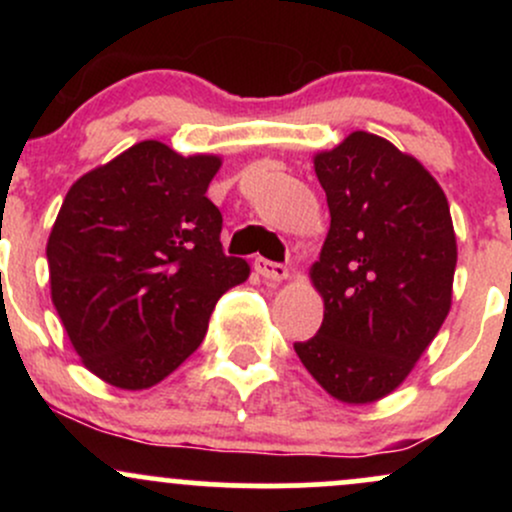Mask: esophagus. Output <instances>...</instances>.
<instances>
[{
  "label": "esophagus",
  "instance_id": "1",
  "mask_svg": "<svg viewBox=\"0 0 512 512\" xmlns=\"http://www.w3.org/2000/svg\"><path fill=\"white\" fill-rule=\"evenodd\" d=\"M255 272L267 281H284L286 276H289V267L281 262H272V260H264V257H257Z\"/></svg>",
  "mask_w": 512,
  "mask_h": 512
}]
</instances>
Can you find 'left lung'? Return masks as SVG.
Listing matches in <instances>:
<instances>
[{
    "instance_id": "1",
    "label": "left lung",
    "mask_w": 512,
    "mask_h": 512,
    "mask_svg": "<svg viewBox=\"0 0 512 512\" xmlns=\"http://www.w3.org/2000/svg\"><path fill=\"white\" fill-rule=\"evenodd\" d=\"M315 173L332 216L310 269L325 317L293 349L332 397L368 404L402 385L448 317L450 207L416 158L368 132L317 154Z\"/></svg>"
}]
</instances>
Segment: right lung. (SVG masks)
<instances>
[{
	"instance_id": "right-lung-1",
	"label": "right lung",
	"mask_w": 512,
	"mask_h": 512,
	"mask_svg": "<svg viewBox=\"0 0 512 512\" xmlns=\"http://www.w3.org/2000/svg\"><path fill=\"white\" fill-rule=\"evenodd\" d=\"M219 166L139 142L64 197L48 240L52 303L105 383H161L202 344L216 301L248 279V262L223 252L207 197Z\"/></svg>"
}]
</instances>
